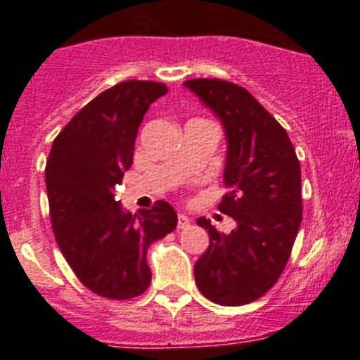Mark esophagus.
<instances>
[{
	"label": "esophagus",
	"instance_id": "1",
	"mask_svg": "<svg viewBox=\"0 0 360 360\" xmlns=\"http://www.w3.org/2000/svg\"><path fill=\"white\" fill-rule=\"evenodd\" d=\"M190 224V217L184 216V214H179V216H177V228H179V230H186Z\"/></svg>",
	"mask_w": 360,
	"mask_h": 360
}]
</instances>
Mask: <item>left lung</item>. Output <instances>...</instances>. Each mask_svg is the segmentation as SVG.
Instances as JSON below:
<instances>
[{"instance_id": "obj_1", "label": "left lung", "mask_w": 360, "mask_h": 360, "mask_svg": "<svg viewBox=\"0 0 360 360\" xmlns=\"http://www.w3.org/2000/svg\"><path fill=\"white\" fill-rule=\"evenodd\" d=\"M183 85L223 125L228 193L219 210L237 223L219 233L198 217L210 242L195 263V282L207 300L240 307L274 288L288 264L303 212L300 162L288 132L245 89L205 78Z\"/></svg>"}]
</instances>
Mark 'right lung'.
<instances>
[{"label":"right lung","instance_id":"1","mask_svg":"<svg viewBox=\"0 0 360 360\" xmlns=\"http://www.w3.org/2000/svg\"><path fill=\"white\" fill-rule=\"evenodd\" d=\"M167 94L157 82L129 79L90 101L60 130L45 169L50 219L64 257L85 288L110 300L148 289V248L177 224L169 202L129 212L115 202L132 165L137 129L150 104Z\"/></svg>","mask_w":360,"mask_h":360}]
</instances>
